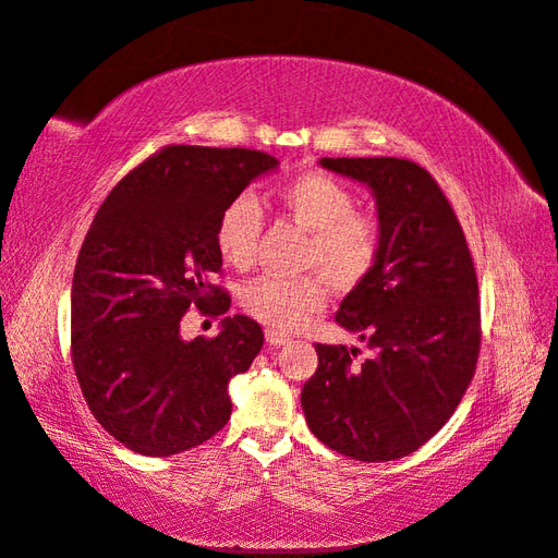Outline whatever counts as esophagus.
I'll use <instances>...</instances> for the list:
<instances>
[{
    "instance_id": "esophagus-1",
    "label": "esophagus",
    "mask_w": 558,
    "mask_h": 558,
    "mask_svg": "<svg viewBox=\"0 0 558 558\" xmlns=\"http://www.w3.org/2000/svg\"><path fill=\"white\" fill-rule=\"evenodd\" d=\"M289 336L287 333H279V330H267V343L271 345V348H281V345H287L289 343Z\"/></svg>"
}]
</instances>
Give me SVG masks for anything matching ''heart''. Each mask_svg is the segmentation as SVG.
Segmentation results:
<instances>
[{
	"label": "heart",
	"instance_id": "obj_1",
	"mask_svg": "<svg viewBox=\"0 0 558 558\" xmlns=\"http://www.w3.org/2000/svg\"><path fill=\"white\" fill-rule=\"evenodd\" d=\"M279 203L301 228L308 244L301 267L316 274L296 279L257 277L240 291L247 316L274 330H296L326 306V284L355 289L375 269L379 228L369 215L355 213V195L345 183L324 171H306L279 189ZM262 230L259 203L250 193L232 198L215 225V247L234 269L254 262Z\"/></svg>",
	"mask_w": 558,
	"mask_h": 558
}]
</instances>
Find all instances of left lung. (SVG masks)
Returning <instances> with one entry per match:
<instances>
[{"label": "left lung", "instance_id": "left-lung-1", "mask_svg": "<svg viewBox=\"0 0 558 558\" xmlns=\"http://www.w3.org/2000/svg\"><path fill=\"white\" fill-rule=\"evenodd\" d=\"M318 163L375 198L379 257L336 314L375 355L355 365L357 348L316 345L301 409L333 451L395 461L424 446L471 385L481 348L475 267L451 203L422 166L395 156Z\"/></svg>", "mask_w": 558, "mask_h": 558}]
</instances>
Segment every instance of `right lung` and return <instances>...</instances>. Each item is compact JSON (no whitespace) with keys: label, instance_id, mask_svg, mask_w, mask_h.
Returning <instances> with one entry per match:
<instances>
[{"label":"right lung","instance_id":"obj_1","mask_svg":"<svg viewBox=\"0 0 558 558\" xmlns=\"http://www.w3.org/2000/svg\"><path fill=\"white\" fill-rule=\"evenodd\" d=\"M277 169L264 151L166 146L97 210L73 274V365L93 416L130 451L175 456L228 424L230 379L257 357L262 328L225 316L215 338L185 340L181 318L228 314L230 296L208 284L222 267L215 225Z\"/></svg>","mask_w":558,"mask_h":558}]
</instances>
